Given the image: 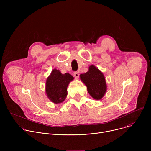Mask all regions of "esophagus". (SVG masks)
<instances>
[{"label":"esophagus","instance_id":"34e87169","mask_svg":"<svg viewBox=\"0 0 151 151\" xmlns=\"http://www.w3.org/2000/svg\"><path fill=\"white\" fill-rule=\"evenodd\" d=\"M73 75H74V76H75V78L76 79H78V78H79V73H78V72H75L74 73H73Z\"/></svg>","mask_w":151,"mask_h":151}]
</instances>
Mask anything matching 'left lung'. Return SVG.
<instances>
[{
    "instance_id": "obj_1",
    "label": "left lung",
    "mask_w": 151,
    "mask_h": 151,
    "mask_svg": "<svg viewBox=\"0 0 151 151\" xmlns=\"http://www.w3.org/2000/svg\"><path fill=\"white\" fill-rule=\"evenodd\" d=\"M81 81L86 85L90 95L96 100L101 99L106 91L104 76L94 65L89 67V70L80 75Z\"/></svg>"
}]
</instances>
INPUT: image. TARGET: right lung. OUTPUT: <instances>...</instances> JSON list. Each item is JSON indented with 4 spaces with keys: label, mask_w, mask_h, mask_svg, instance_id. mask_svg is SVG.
<instances>
[{
    "label": "right lung",
    "mask_w": 151,
    "mask_h": 151,
    "mask_svg": "<svg viewBox=\"0 0 151 151\" xmlns=\"http://www.w3.org/2000/svg\"><path fill=\"white\" fill-rule=\"evenodd\" d=\"M73 79L70 74H62L59 70L54 69L46 82V93L49 99L54 103L63 102L68 95V86Z\"/></svg>",
    "instance_id": "obj_1"
}]
</instances>
